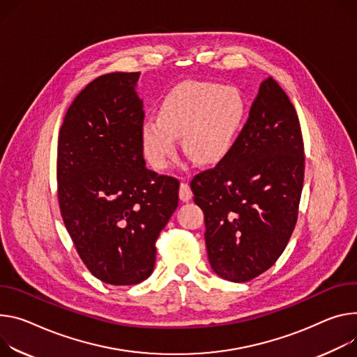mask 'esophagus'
I'll return each mask as SVG.
<instances>
[{
	"instance_id": "1",
	"label": "esophagus",
	"mask_w": 357,
	"mask_h": 357,
	"mask_svg": "<svg viewBox=\"0 0 357 357\" xmlns=\"http://www.w3.org/2000/svg\"><path fill=\"white\" fill-rule=\"evenodd\" d=\"M179 198H181V201H183V202H188V201L192 198V189H190V186H189L186 182H181V186H179Z\"/></svg>"
}]
</instances>
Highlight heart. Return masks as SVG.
<instances>
[{
  "mask_svg": "<svg viewBox=\"0 0 357 357\" xmlns=\"http://www.w3.org/2000/svg\"><path fill=\"white\" fill-rule=\"evenodd\" d=\"M245 116L238 89L211 81H183L164 98L159 116H148L141 126L146 160L165 169L182 137L185 153L201 165L218 164L235 144Z\"/></svg>",
  "mask_w": 357,
  "mask_h": 357,
  "instance_id": "b5f03b06",
  "label": "heart"
}]
</instances>
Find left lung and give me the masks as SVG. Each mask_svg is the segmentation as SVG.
Listing matches in <instances>:
<instances>
[{"mask_svg":"<svg viewBox=\"0 0 357 357\" xmlns=\"http://www.w3.org/2000/svg\"><path fill=\"white\" fill-rule=\"evenodd\" d=\"M303 178L296 109L268 77L231 152L190 181L209 264L220 278L249 282L275 265L296 226Z\"/></svg>","mask_w":357,"mask_h":357,"instance_id":"8db88e82","label":"left lung"}]
</instances>
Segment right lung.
<instances>
[{"instance_id":"1","label":"right lung","mask_w":357,"mask_h":357,"mask_svg":"<svg viewBox=\"0 0 357 357\" xmlns=\"http://www.w3.org/2000/svg\"><path fill=\"white\" fill-rule=\"evenodd\" d=\"M138 77L112 73L88 84L63 118L56 149L63 225L86 269L115 286L152 273L156 239L178 206L179 181L145 167Z\"/></svg>"}]
</instances>
